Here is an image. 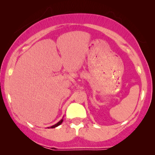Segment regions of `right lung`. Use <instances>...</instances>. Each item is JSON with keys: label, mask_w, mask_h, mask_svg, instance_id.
I'll return each mask as SVG.
<instances>
[{"label": "right lung", "mask_w": 155, "mask_h": 155, "mask_svg": "<svg viewBox=\"0 0 155 155\" xmlns=\"http://www.w3.org/2000/svg\"><path fill=\"white\" fill-rule=\"evenodd\" d=\"M62 122H63V120H60V122H58V123H57V124H54V125L51 126V127H50V128H54V127H58V126H59V125H60V124L62 123Z\"/></svg>", "instance_id": "right-lung-1"}]
</instances>
